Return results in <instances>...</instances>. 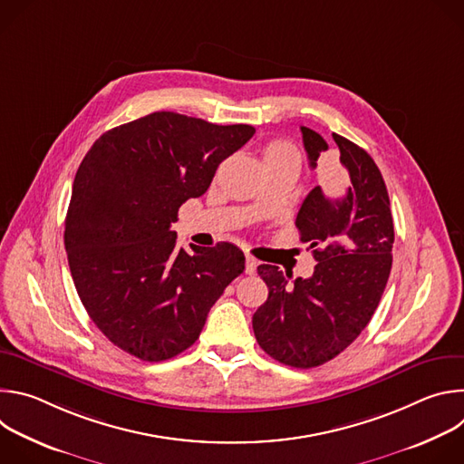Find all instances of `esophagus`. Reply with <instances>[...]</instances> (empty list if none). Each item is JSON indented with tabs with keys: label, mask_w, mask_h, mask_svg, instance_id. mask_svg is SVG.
Instances as JSON below:
<instances>
[{
	"label": "esophagus",
	"mask_w": 464,
	"mask_h": 464,
	"mask_svg": "<svg viewBox=\"0 0 464 464\" xmlns=\"http://www.w3.org/2000/svg\"><path fill=\"white\" fill-rule=\"evenodd\" d=\"M256 266H258V260L255 258V256H251V255H247L246 256V274H255L256 272Z\"/></svg>",
	"instance_id": "34e87169"
}]
</instances>
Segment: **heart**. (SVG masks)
<instances>
[{
  "instance_id": "b5f03b06",
  "label": "heart",
  "mask_w": 464,
  "mask_h": 464,
  "mask_svg": "<svg viewBox=\"0 0 464 464\" xmlns=\"http://www.w3.org/2000/svg\"><path fill=\"white\" fill-rule=\"evenodd\" d=\"M288 154H295L294 147L286 141H272L268 143L266 147H264L262 150V156L264 160H272V158H283V156H288Z\"/></svg>"
}]
</instances>
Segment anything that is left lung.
Masks as SVG:
<instances>
[{
    "label": "left lung",
    "instance_id": "8db88e82",
    "mask_svg": "<svg viewBox=\"0 0 464 464\" xmlns=\"http://www.w3.org/2000/svg\"><path fill=\"white\" fill-rule=\"evenodd\" d=\"M310 167L328 150L317 131L301 126ZM343 174L314 187L297 213L301 242L317 260L308 279L260 264L268 299L253 314V333L274 360L310 369L343 353L371 321L392 264V217L383 178L372 158L333 134Z\"/></svg>",
    "mask_w": 464,
    "mask_h": 464
}]
</instances>
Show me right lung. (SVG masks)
<instances>
[{"label": "right lung", "mask_w": 464, "mask_h": 464, "mask_svg": "<svg viewBox=\"0 0 464 464\" xmlns=\"http://www.w3.org/2000/svg\"><path fill=\"white\" fill-rule=\"evenodd\" d=\"M253 134L249 124L154 111L108 130L84 156L63 244L88 315L124 353L163 362L188 349L244 272L237 246L190 244L187 251L170 224Z\"/></svg>", "instance_id": "obj_1"}]
</instances>
